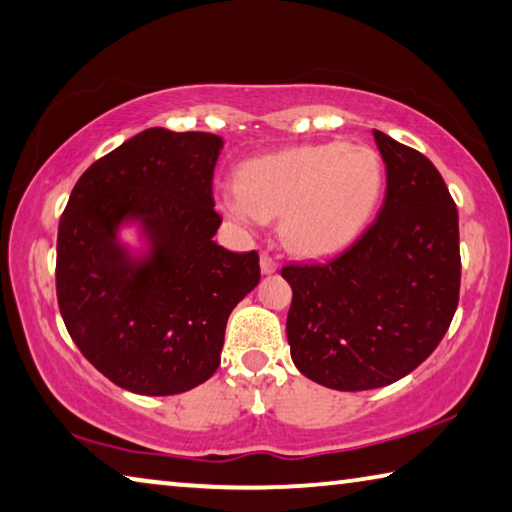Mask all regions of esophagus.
I'll return each mask as SVG.
<instances>
[{
	"label": "esophagus",
	"instance_id": "34e87169",
	"mask_svg": "<svg viewBox=\"0 0 512 512\" xmlns=\"http://www.w3.org/2000/svg\"><path fill=\"white\" fill-rule=\"evenodd\" d=\"M276 267H279V263H276L270 254H261V272L263 274H274Z\"/></svg>",
	"mask_w": 512,
	"mask_h": 512
}]
</instances>
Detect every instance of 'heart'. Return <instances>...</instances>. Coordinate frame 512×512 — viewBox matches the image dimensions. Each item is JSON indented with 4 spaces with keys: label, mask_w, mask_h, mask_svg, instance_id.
<instances>
[{
    "label": "heart",
    "mask_w": 512,
    "mask_h": 512,
    "mask_svg": "<svg viewBox=\"0 0 512 512\" xmlns=\"http://www.w3.org/2000/svg\"><path fill=\"white\" fill-rule=\"evenodd\" d=\"M384 186L371 148L342 141L306 143L245 161L224 211L238 222L279 218L283 245L299 256H328L371 220Z\"/></svg>",
    "instance_id": "1"
}]
</instances>
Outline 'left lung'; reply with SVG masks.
<instances>
[{
	"instance_id": "obj_1",
	"label": "left lung",
	"mask_w": 512,
	"mask_h": 512,
	"mask_svg": "<svg viewBox=\"0 0 512 512\" xmlns=\"http://www.w3.org/2000/svg\"><path fill=\"white\" fill-rule=\"evenodd\" d=\"M387 166L378 218L326 263L288 265L292 362L337 391L405 378L441 342L459 306V211L423 152L380 130Z\"/></svg>"
}]
</instances>
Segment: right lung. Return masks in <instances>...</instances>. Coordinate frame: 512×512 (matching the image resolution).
I'll return each instance as SVG.
<instances>
[{
  "mask_svg": "<svg viewBox=\"0 0 512 512\" xmlns=\"http://www.w3.org/2000/svg\"><path fill=\"white\" fill-rule=\"evenodd\" d=\"M222 137L148 128L94 161L58 227L56 292L74 344L141 396L195 389L220 366L231 310L261 281L256 251L213 240ZM132 226L140 242L120 233Z\"/></svg>",
  "mask_w": 512,
  "mask_h": 512,
  "instance_id": "add662e5",
  "label": "right lung"
}]
</instances>
